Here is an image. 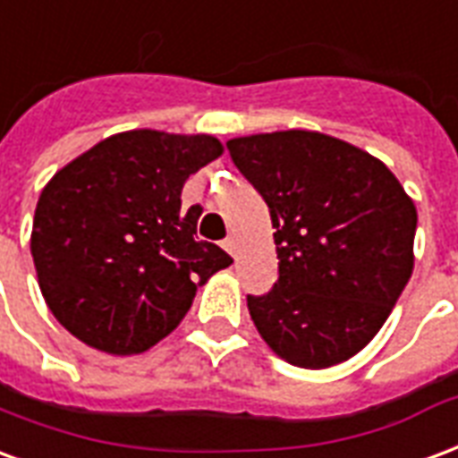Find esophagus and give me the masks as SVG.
<instances>
[{"instance_id": "34e87169", "label": "esophagus", "mask_w": 458, "mask_h": 458, "mask_svg": "<svg viewBox=\"0 0 458 458\" xmlns=\"http://www.w3.org/2000/svg\"><path fill=\"white\" fill-rule=\"evenodd\" d=\"M223 247H225V250H228V252H230V255H233V257L238 255V240L233 238V235H230V238L223 240Z\"/></svg>"}]
</instances>
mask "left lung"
<instances>
[{
    "mask_svg": "<svg viewBox=\"0 0 458 458\" xmlns=\"http://www.w3.org/2000/svg\"><path fill=\"white\" fill-rule=\"evenodd\" d=\"M276 228L279 281L247 296L262 340L301 369L364 350L412 274L415 203L384 162L333 135L276 131L228 140Z\"/></svg>",
    "mask_w": 458,
    "mask_h": 458,
    "instance_id": "8db88e82",
    "label": "left lung"
}]
</instances>
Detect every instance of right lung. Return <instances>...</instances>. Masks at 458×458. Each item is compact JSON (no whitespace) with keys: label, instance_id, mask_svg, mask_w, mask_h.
<instances>
[{"label":"right lung","instance_id":"right-lung-1","mask_svg":"<svg viewBox=\"0 0 458 458\" xmlns=\"http://www.w3.org/2000/svg\"><path fill=\"white\" fill-rule=\"evenodd\" d=\"M213 135L128 131L57 172L40 191L30 255L57 323L106 354H140L167 337L196 289L233 264L182 213L189 174L220 157Z\"/></svg>","mask_w":458,"mask_h":458}]
</instances>
